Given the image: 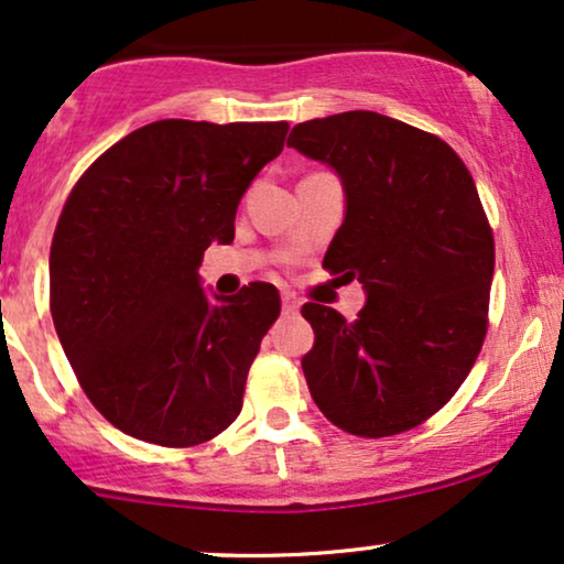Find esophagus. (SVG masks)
Here are the masks:
<instances>
[{
  "label": "esophagus",
  "mask_w": 564,
  "mask_h": 564,
  "mask_svg": "<svg viewBox=\"0 0 564 564\" xmlns=\"http://www.w3.org/2000/svg\"><path fill=\"white\" fill-rule=\"evenodd\" d=\"M281 302H283V315H296V312H299V304H302L294 294H291V291H283Z\"/></svg>",
  "instance_id": "1"
}]
</instances>
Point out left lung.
Masks as SVG:
<instances>
[{"mask_svg": "<svg viewBox=\"0 0 564 564\" xmlns=\"http://www.w3.org/2000/svg\"><path fill=\"white\" fill-rule=\"evenodd\" d=\"M289 145L338 171L346 218L323 268L367 291L354 323L302 306L310 393L356 437L409 432L458 393L487 338L495 237L471 171L437 134L375 111L310 119Z\"/></svg>", "mask_w": 564, "mask_h": 564, "instance_id": "8db88e82", "label": "left lung"}]
</instances>
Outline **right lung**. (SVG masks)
Masks as SVG:
<instances>
[{"label": "right lung", "instance_id": "add662e5", "mask_svg": "<svg viewBox=\"0 0 564 564\" xmlns=\"http://www.w3.org/2000/svg\"><path fill=\"white\" fill-rule=\"evenodd\" d=\"M286 132L161 119L113 142L69 192L48 306L85 395L130 437L192 447L239 416L281 296L254 281L210 302L197 268L213 241L234 239L239 199Z\"/></svg>", "mask_w": 564, "mask_h": 564}]
</instances>
